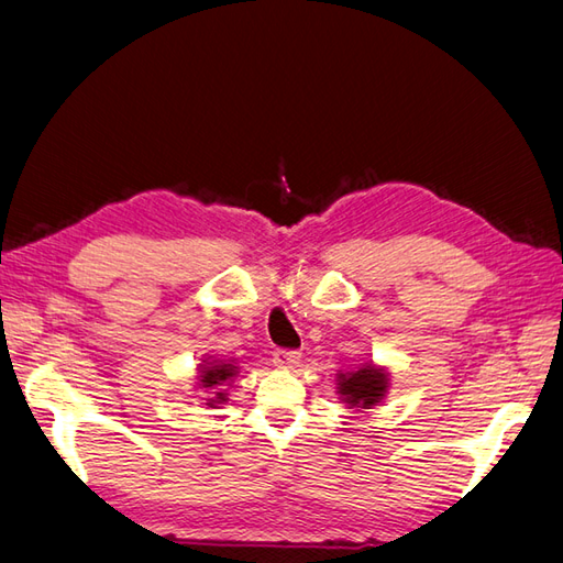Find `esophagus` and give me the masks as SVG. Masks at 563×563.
Wrapping results in <instances>:
<instances>
[{
  "label": "esophagus",
  "mask_w": 563,
  "mask_h": 563,
  "mask_svg": "<svg viewBox=\"0 0 563 563\" xmlns=\"http://www.w3.org/2000/svg\"><path fill=\"white\" fill-rule=\"evenodd\" d=\"M301 354L295 350H276L273 352V364L280 366V368H295L299 364Z\"/></svg>",
  "instance_id": "obj_1"
}]
</instances>
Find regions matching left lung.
<instances>
[{
  "label": "left lung",
  "mask_w": 563,
  "mask_h": 563,
  "mask_svg": "<svg viewBox=\"0 0 563 563\" xmlns=\"http://www.w3.org/2000/svg\"><path fill=\"white\" fill-rule=\"evenodd\" d=\"M387 380L390 378H387L383 368L366 364L358 371L340 373L338 393L342 395V401H347L350 409H371L385 397Z\"/></svg>",
  "instance_id": "obj_1"
}]
</instances>
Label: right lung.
Masks as SVG:
<instances>
[{
  "label": "right lung",
  "instance_id": "add662e5",
  "mask_svg": "<svg viewBox=\"0 0 563 563\" xmlns=\"http://www.w3.org/2000/svg\"><path fill=\"white\" fill-rule=\"evenodd\" d=\"M199 368H201L199 383H201V387H209V390L223 385L225 380H233L238 373V366L223 364V362H209V364H201ZM223 399H225V393H216V399H209V405H219V401H223Z\"/></svg>",
  "mask_w": 563,
  "mask_h": 563
}]
</instances>
